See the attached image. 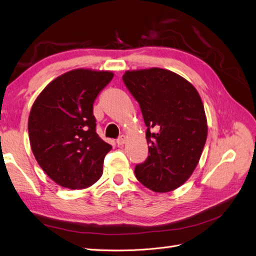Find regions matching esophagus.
<instances>
[{
  "label": "esophagus",
  "mask_w": 256,
  "mask_h": 256,
  "mask_svg": "<svg viewBox=\"0 0 256 256\" xmlns=\"http://www.w3.org/2000/svg\"><path fill=\"white\" fill-rule=\"evenodd\" d=\"M125 141H126V136H120L118 139L116 140V143H117V145H122L124 143H125Z\"/></svg>",
  "instance_id": "obj_1"
}]
</instances>
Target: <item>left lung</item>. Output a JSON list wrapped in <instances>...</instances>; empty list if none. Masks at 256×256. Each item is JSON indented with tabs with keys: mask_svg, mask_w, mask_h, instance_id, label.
Here are the masks:
<instances>
[{
	"mask_svg": "<svg viewBox=\"0 0 256 256\" xmlns=\"http://www.w3.org/2000/svg\"><path fill=\"white\" fill-rule=\"evenodd\" d=\"M122 80L148 127V156L134 174L156 192L174 190L192 174L206 140L202 98L190 82L164 68L127 71Z\"/></svg>",
	"mask_w": 256,
	"mask_h": 256,
	"instance_id": "8db88e82",
	"label": "left lung"
}]
</instances>
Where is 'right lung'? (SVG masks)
<instances>
[{
	"label": "right lung",
	"instance_id": "right-lung-1",
	"mask_svg": "<svg viewBox=\"0 0 256 256\" xmlns=\"http://www.w3.org/2000/svg\"><path fill=\"white\" fill-rule=\"evenodd\" d=\"M113 76L78 68L50 82L33 103L28 122L32 152L62 188H86L102 176L112 146L96 132L94 102Z\"/></svg>",
	"mask_w": 256,
	"mask_h": 256
}]
</instances>
